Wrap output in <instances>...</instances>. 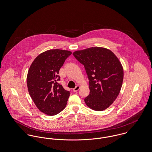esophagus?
Segmentation results:
<instances>
[{
  "mask_svg": "<svg viewBox=\"0 0 152 152\" xmlns=\"http://www.w3.org/2000/svg\"><path fill=\"white\" fill-rule=\"evenodd\" d=\"M80 86H77L75 88H74L73 89V91L74 92H77V91L80 89Z\"/></svg>",
  "mask_w": 152,
  "mask_h": 152,
  "instance_id": "34e87169",
  "label": "esophagus"
}]
</instances>
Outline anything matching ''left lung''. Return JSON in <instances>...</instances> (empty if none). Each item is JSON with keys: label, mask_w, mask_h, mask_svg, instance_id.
Masks as SVG:
<instances>
[{"label": "left lung", "mask_w": 152, "mask_h": 152, "mask_svg": "<svg viewBox=\"0 0 152 152\" xmlns=\"http://www.w3.org/2000/svg\"><path fill=\"white\" fill-rule=\"evenodd\" d=\"M73 54L84 65L90 80L86 104L96 111L107 109L117 98L123 84L124 71L119 59L104 47H90Z\"/></svg>", "instance_id": "1"}]
</instances>
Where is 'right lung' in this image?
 <instances>
[{
  "mask_svg": "<svg viewBox=\"0 0 152 152\" xmlns=\"http://www.w3.org/2000/svg\"><path fill=\"white\" fill-rule=\"evenodd\" d=\"M72 52L60 49L40 54L31 65L26 83L29 94L38 109L53 116L66 107L70 93L57 81L59 71Z\"/></svg>",
  "mask_w": 152,
  "mask_h": 152,
  "instance_id": "right-lung-1",
  "label": "right lung"
}]
</instances>
